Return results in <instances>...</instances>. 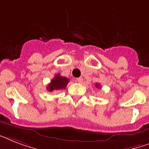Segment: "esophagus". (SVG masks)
<instances>
[{
    "instance_id": "esophagus-1",
    "label": "esophagus",
    "mask_w": 149,
    "mask_h": 149,
    "mask_svg": "<svg viewBox=\"0 0 149 149\" xmlns=\"http://www.w3.org/2000/svg\"><path fill=\"white\" fill-rule=\"evenodd\" d=\"M77 80L78 81L79 83H83V79L82 78V77H79V78L77 79Z\"/></svg>"
}]
</instances>
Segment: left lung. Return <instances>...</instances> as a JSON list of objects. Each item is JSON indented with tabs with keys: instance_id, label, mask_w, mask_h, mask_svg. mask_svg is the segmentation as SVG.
<instances>
[{
	"instance_id": "obj_1",
	"label": "left lung",
	"mask_w": 149,
	"mask_h": 149,
	"mask_svg": "<svg viewBox=\"0 0 149 149\" xmlns=\"http://www.w3.org/2000/svg\"><path fill=\"white\" fill-rule=\"evenodd\" d=\"M95 86L97 87V88H100V86L99 85V84H98V83H96V84H95Z\"/></svg>"
}]
</instances>
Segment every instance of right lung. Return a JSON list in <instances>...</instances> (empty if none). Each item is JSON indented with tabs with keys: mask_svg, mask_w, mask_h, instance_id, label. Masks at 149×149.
Masks as SVG:
<instances>
[{
	"mask_svg": "<svg viewBox=\"0 0 149 149\" xmlns=\"http://www.w3.org/2000/svg\"><path fill=\"white\" fill-rule=\"evenodd\" d=\"M70 82L66 77H61L60 74L56 75L53 79L51 80L47 89L48 91L52 92L54 90H61V89H66V86Z\"/></svg>",
	"mask_w": 149,
	"mask_h": 149,
	"instance_id": "right-lung-1",
	"label": "right lung"
}]
</instances>
